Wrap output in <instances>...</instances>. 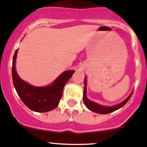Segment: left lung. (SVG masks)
Wrapping results in <instances>:
<instances>
[{
  "label": "left lung",
  "mask_w": 147,
  "mask_h": 147,
  "mask_svg": "<svg viewBox=\"0 0 147 147\" xmlns=\"http://www.w3.org/2000/svg\"><path fill=\"white\" fill-rule=\"evenodd\" d=\"M86 86H87V82H86V78L85 77V79H84V90H83V102L85 104V105L86 106L87 108L92 111L96 113H100V114H108V113H112V112L115 111L116 110L119 109L121 107H123L124 105L127 102V101L129 100V99L130 98L133 92H131V94L129 95V96L125 99L124 101H122L121 102H120L119 104L116 105H113V106H105V105H102L98 104V103L92 101V100H88V97L86 96Z\"/></svg>",
  "instance_id": "left-lung-1"
}]
</instances>
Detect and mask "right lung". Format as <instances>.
Listing matches in <instances>:
<instances>
[{"instance_id": "obj_1", "label": "right lung", "mask_w": 147, "mask_h": 147, "mask_svg": "<svg viewBox=\"0 0 147 147\" xmlns=\"http://www.w3.org/2000/svg\"><path fill=\"white\" fill-rule=\"evenodd\" d=\"M18 51V49L13 57L12 80L20 98L33 111L45 113L52 111L59 105L64 86L72 76L75 70L65 71L47 86H34L22 80L17 72L15 64Z\"/></svg>"}]
</instances>
